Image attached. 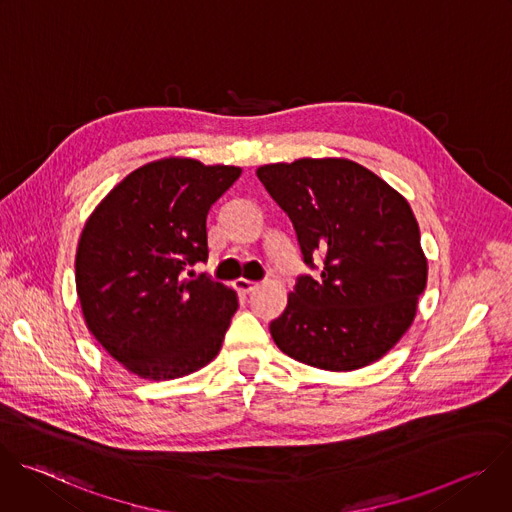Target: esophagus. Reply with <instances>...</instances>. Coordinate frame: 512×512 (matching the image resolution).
<instances>
[{
  "label": "esophagus",
  "mask_w": 512,
  "mask_h": 512,
  "mask_svg": "<svg viewBox=\"0 0 512 512\" xmlns=\"http://www.w3.org/2000/svg\"><path fill=\"white\" fill-rule=\"evenodd\" d=\"M257 285H259V283L249 281V279H243V277L235 281V287H237V291H241V294H251V291H255Z\"/></svg>",
  "instance_id": "esophagus-1"
}]
</instances>
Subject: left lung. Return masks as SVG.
<instances>
[{"mask_svg": "<svg viewBox=\"0 0 512 512\" xmlns=\"http://www.w3.org/2000/svg\"><path fill=\"white\" fill-rule=\"evenodd\" d=\"M294 223L304 263L287 306L269 324L281 352L346 373L385 356L407 332L427 283V259L409 202L344 158L257 168Z\"/></svg>", "mask_w": 512, "mask_h": 512, "instance_id": "8db88e82", "label": "left lung"}]
</instances>
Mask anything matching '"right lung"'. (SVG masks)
Returning a JSON list of instances; mask_svg holds the SVG:
<instances>
[{
  "instance_id": "right-lung-1",
  "label": "right lung",
  "mask_w": 512,
  "mask_h": 512,
  "mask_svg": "<svg viewBox=\"0 0 512 512\" xmlns=\"http://www.w3.org/2000/svg\"><path fill=\"white\" fill-rule=\"evenodd\" d=\"M239 176L164 158L125 176L89 216L75 259L83 316L141 379L190 375L223 346L237 294L190 267L208 259V210Z\"/></svg>"
}]
</instances>
